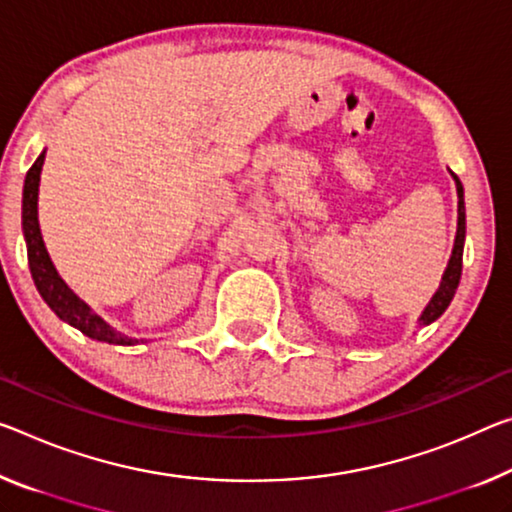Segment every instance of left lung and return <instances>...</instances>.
Masks as SVG:
<instances>
[{
    "mask_svg": "<svg viewBox=\"0 0 512 512\" xmlns=\"http://www.w3.org/2000/svg\"><path fill=\"white\" fill-rule=\"evenodd\" d=\"M453 182H456V193H458V227H456V239H453V250L449 257V264L442 273L440 287L433 294V298L428 300V305L424 307V312L419 314L417 323L421 328L431 326L433 321L440 319V316L446 312V307L451 305L453 296H456L458 282H460V273H462V248H465V191H462V184L458 180L456 173H451Z\"/></svg>",
    "mask_w": 512,
    "mask_h": 512,
    "instance_id": "obj_1",
    "label": "left lung"
}]
</instances>
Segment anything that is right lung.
Instances as JSON below:
<instances>
[{
	"label": "right lung",
	"instance_id": "right-lung-1",
	"mask_svg": "<svg viewBox=\"0 0 512 512\" xmlns=\"http://www.w3.org/2000/svg\"><path fill=\"white\" fill-rule=\"evenodd\" d=\"M43 161L45 150L38 154L34 166L29 168L27 177H24V189H22V234L27 241V257H29V269L31 278L38 294L50 305V310L59 316L61 321L70 323L72 328L84 332L86 337L97 339V342H107L116 346H134L141 344L145 339L127 337L123 332L109 326L100 314L91 310V305H86L75 291H72L63 278L56 271L50 253H47L43 234H40L38 223V186H40V173H43Z\"/></svg>",
	"mask_w": 512,
	"mask_h": 512
}]
</instances>
